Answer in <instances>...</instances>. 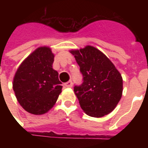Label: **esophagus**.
Returning a JSON list of instances; mask_svg holds the SVG:
<instances>
[{
    "label": "esophagus",
    "mask_w": 148,
    "mask_h": 148,
    "mask_svg": "<svg viewBox=\"0 0 148 148\" xmlns=\"http://www.w3.org/2000/svg\"><path fill=\"white\" fill-rule=\"evenodd\" d=\"M65 87H73V82L72 81H69V82H66V83L64 84Z\"/></svg>",
    "instance_id": "34e87169"
}]
</instances>
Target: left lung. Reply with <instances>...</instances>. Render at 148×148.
I'll return each instance as SVG.
<instances>
[{
  "mask_svg": "<svg viewBox=\"0 0 148 148\" xmlns=\"http://www.w3.org/2000/svg\"><path fill=\"white\" fill-rule=\"evenodd\" d=\"M83 82L74 86L81 108L88 116L102 117L111 113L122 95L123 81L110 60L96 48L87 46L72 50Z\"/></svg>",
  "mask_w": 148,
  "mask_h": 148,
  "instance_id": "8db88e82",
  "label": "left lung"
}]
</instances>
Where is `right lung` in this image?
<instances>
[{
    "label": "right lung",
    "instance_id": "1",
    "mask_svg": "<svg viewBox=\"0 0 148 148\" xmlns=\"http://www.w3.org/2000/svg\"><path fill=\"white\" fill-rule=\"evenodd\" d=\"M54 55L50 48L39 47L26 58L15 73L13 90L22 108L41 115L56 104L62 86L58 73L53 69Z\"/></svg>",
    "mask_w": 148,
    "mask_h": 148
}]
</instances>
